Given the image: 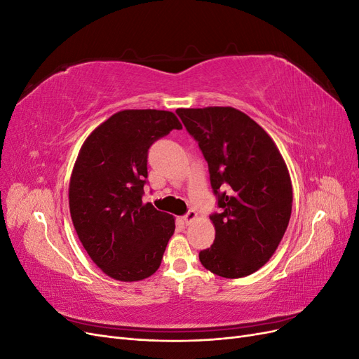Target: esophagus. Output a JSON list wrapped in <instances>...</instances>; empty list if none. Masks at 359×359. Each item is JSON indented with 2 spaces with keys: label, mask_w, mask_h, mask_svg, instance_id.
<instances>
[{
  "label": "esophagus",
  "mask_w": 359,
  "mask_h": 359,
  "mask_svg": "<svg viewBox=\"0 0 359 359\" xmlns=\"http://www.w3.org/2000/svg\"><path fill=\"white\" fill-rule=\"evenodd\" d=\"M198 217V212L194 211V210H189L186 214H184V217H182V220H184V223L186 224H190L194 219H196Z\"/></svg>",
  "instance_id": "esophagus-1"
}]
</instances>
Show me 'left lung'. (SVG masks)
Masks as SVG:
<instances>
[{
    "instance_id": "left-lung-1",
    "label": "left lung",
    "mask_w": 359,
    "mask_h": 359,
    "mask_svg": "<svg viewBox=\"0 0 359 359\" xmlns=\"http://www.w3.org/2000/svg\"><path fill=\"white\" fill-rule=\"evenodd\" d=\"M208 163L219 212L201 264L224 278L253 274L274 255L292 212V182L274 140L233 107L178 109Z\"/></svg>"
}]
</instances>
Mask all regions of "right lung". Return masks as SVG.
<instances>
[{
	"mask_svg": "<svg viewBox=\"0 0 359 359\" xmlns=\"http://www.w3.org/2000/svg\"><path fill=\"white\" fill-rule=\"evenodd\" d=\"M182 126L175 114L121 111L85 140L70 178L73 226L93 262L119 281L153 276L175 231L168 212L144 203L148 149Z\"/></svg>",
	"mask_w": 359,
	"mask_h": 359,
	"instance_id": "right-lung-1",
	"label": "right lung"
}]
</instances>
